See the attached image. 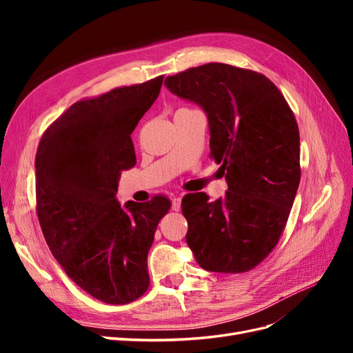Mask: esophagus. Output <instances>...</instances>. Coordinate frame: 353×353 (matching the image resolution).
I'll return each mask as SVG.
<instances>
[{
	"instance_id": "1",
	"label": "esophagus",
	"mask_w": 353,
	"mask_h": 353,
	"mask_svg": "<svg viewBox=\"0 0 353 353\" xmlns=\"http://www.w3.org/2000/svg\"><path fill=\"white\" fill-rule=\"evenodd\" d=\"M181 200H183V194L174 196V199H172V210H179L181 209Z\"/></svg>"
}]
</instances>
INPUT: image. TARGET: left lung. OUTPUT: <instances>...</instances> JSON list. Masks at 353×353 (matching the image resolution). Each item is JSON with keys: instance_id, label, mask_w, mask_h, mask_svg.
Here are the masks:
<instances>
[{"instance_id": "obj_1", "label": "left lung", "mask_w": 353, "mask_h": 353, "mask_svg": "<svg viewBox=\"0 0 353 353\" xmlns=\"http://www.w3.org/2000/svg\"><path fill=\"white\" fill-rule=\"evenodd\" d=\"M165 85L206 112L210 159L228 184L215 201L206 193L183 199L188 248L203 270L248 272L279 243L301 183L296 117L274 82L250 69L208 63Z\"/></svg>"}]
</instances>
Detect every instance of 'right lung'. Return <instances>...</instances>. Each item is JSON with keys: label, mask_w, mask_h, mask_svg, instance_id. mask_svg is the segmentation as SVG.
<instances>
[{"label": "right lung", "mask_w": 353, "mask_h": 353, "mask_svg": "<svg viewBox=\"0 0 353 353\" xmlns=\"http://www.w3.org/2000/svg\"><path fill=\"white\" fill-rule=\"evenodd\" d=\"M163 77L79 100L42 134L35 157L37 213L69 279L109 305L141 297L147 254L170 200H116L122 170L137 163L131 134L152 108Z\"/></svg>", "instance_id": "add662e5"}]
</instances>
